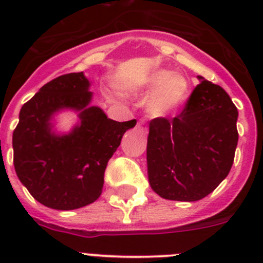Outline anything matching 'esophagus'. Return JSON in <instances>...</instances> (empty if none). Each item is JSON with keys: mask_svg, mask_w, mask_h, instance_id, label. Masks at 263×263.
I'll return each instance as SVG.
<instances>
[{"mask_svg": "<svg viewBox=\"0 0 263 263\" xmlns=\"http://www.w3.org/2000/svg\"><path fill=\"white\" fill-rule=\"evenodd\" d=\"M137 127H138L139 130H142L143 133H146V132H147V127H146V124H145V121H143V120L139 121L138 124H137Z\"/></svg>", "mask_w": 263, "mask_h": 263, "instance_id": "obj_1", "label": "esophagus"}]
</instances>
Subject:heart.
<instances>
[{"label":"heart","instance_id":"b5f03b06","mask_svg":"<svg viewBox=\"0 0 263 263\" xmlns=\"http://www.w3.org/2000/svg\"><path fill=\"white\" fill-rule=\"evenodd\" d=\"M121 88L137 95L152 93L146 106L154 117H164L178 110L190 95L188 79L170 69H155L138 81H121Z\"/></svg>","mask_w":263,"mask_h":263}]
</instances>
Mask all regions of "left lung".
<instances>
[{
    "instance_id": "obj_1",
    "label": "left lung",
    "mask_w": 263,
    "mask_h": 263,
    "mask_svg": "<svg viewBox=\"0 0 263 263\" xmlns=\"http://www.w3.org/2000/svg\"><path fill=\"white\" fill-rule=\"evenodd\" d=\"M199 80L176 117L154 118L148 126V183L167 200H200L233 164L238 111L220 85Z\"/></svg>"
}]
</instances>
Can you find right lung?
Instances as JSON below:
<instances>
[{
  "label": "right lung",
  "mask_w": 263,
  "mask_h": 263,
  "mask_svg": "<svg viewBox=\"0 0 263 263\" xmlns=\"http://www.w3.org/2000/svg\"><path fill=\"white\" fill-rule=\"evenodd\" d=\"M90 83L83 72L48 81L23 104L13 133L14 168L31 196L59 211L93 203L103 192L104 173L126 130L137 121L117 122L99 106H90ZM78 113L69 134L53 130V116Z\"/></svg>",
  "instance_id": "obj_1"
}]
</instances>
